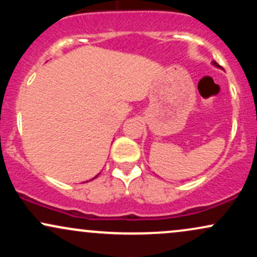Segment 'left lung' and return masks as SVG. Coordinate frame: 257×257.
<instances>
[{"label": "left lung", "mask_w": 257, "mask_h": 257, "mask_svg": "<svg viewBox=\"0 0 257 257\" xmlns=\"http://www.w3.org/2000/svg\"><path fill=\"white\" fill-rule=\"evenodd\" d=\"M211 64H213L215 67H217V69H221V66H220V65H219V64H217V63H216V61H211Z\"/></svg>", "instance_id": "left-lung-1"}]
</instances>
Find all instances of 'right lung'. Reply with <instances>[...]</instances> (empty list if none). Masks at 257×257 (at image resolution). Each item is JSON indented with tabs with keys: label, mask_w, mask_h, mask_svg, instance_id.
<instances>
[{
	"label": "right lung",
	"mask_w": 257,
	"mask_h": 257,
	"mask_svg": "<svg viewBox=\"0 0 257 257\" xmlns=\"http://www.w3.org/2000/svg\"><path fill=\"white\" fill-rule=\"evenodd\" d=\"M98 175H99V174H98ZM98 175H96V176H98ZM96 176H95V178H96ZM95 178H93V179H95ZM93 179H91V180H93Z\"/></svg>",
	"instance_id": "obj_1"
}]
</instances>
